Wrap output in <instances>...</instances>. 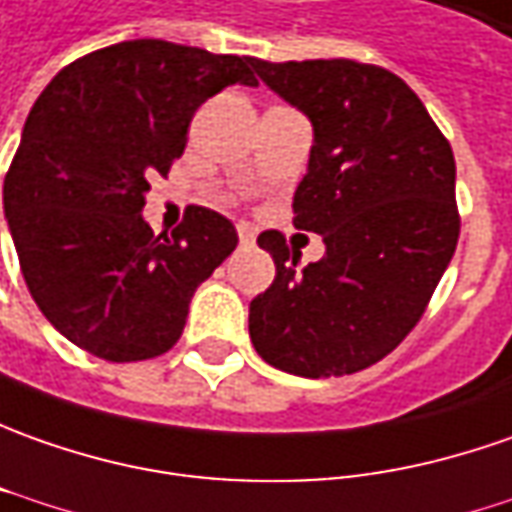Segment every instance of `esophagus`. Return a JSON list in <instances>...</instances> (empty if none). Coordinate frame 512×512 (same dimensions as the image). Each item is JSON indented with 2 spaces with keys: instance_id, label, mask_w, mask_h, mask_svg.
Masks as SVG:
<instances>
[{
  "instance_id": "34e87169",
  "label": "esophagus",
  "mask_w": 512,
  "mask_h": 512,
  "mask_svg": "<svg viewBox=\"0 0 512 512\" xmlns=\"http://www.w3.org/2000/svg\"><path fill=\"white\" fill-rule=\"evenodd\" d=\"M236 231H239V242H242V245H253V242H256V233H253V228L245 225V222H242Z\"/></svg>"
}]
</instances>
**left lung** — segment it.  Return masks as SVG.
Returning <instances> with one entry per match:
<instances>
[{"instance_id": "left-lung-1", "label": "left lung", "mask_w": 512, "mask_h": 512, "mask_svg": "<svg viewBox=\"0 0 512 512\" xmlns=\"http://www.w3.org/2000/svg\"><path fill=\"white\" fill-rule=\"evenodd\" d=\"M253 67L312 123L293 225L318 233L327 253L296 270L301 253L290 262L279 231L259 236L276 279L250 301V341L281 372L352 375L414 329L454 256V152L423 101L383 67L349 58H253Z\"/></svg>"}]
</instances>
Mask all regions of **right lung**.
I'll list each match as a JSON object with an SVG mask.
<instances>
[{
	"instance_id": "right-lung-1",
	"label": "right lung",
	"mask_w": 512,
	"mask_h": 512,
	"mask_svg": "<svg viewBox=\"0 0 512 512\" xmlns=\"http://www.w3.org/2000/svg\"><path fill=\"white\" fill-rule=\"evenodd\" d=\"M253 58L163 39L72 61L33 104L5 177V219L44 318L95 358L149 360L180 341L194 290L231 256V219L191 205L177 233L143 219L152 177L183 154L188 123Z\"/></svg>"
}]
</instances>
